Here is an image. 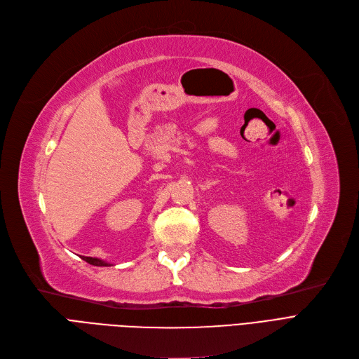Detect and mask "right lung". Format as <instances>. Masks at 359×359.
Here are the masks:
<instances>
[{
    "label": "right lung",
    "mask_w": 359,
    "mask_h": 359,
    "mask_svg": "<svg viewBox=\"0 0 359 359\" xmlns=\"http://www.w3.org/2000/svg\"><path fill=\"white\" fill-rule=\"evenodd\" d=\"M83 260H86L87 263H90V265L93 266H110V263L102 260V259H97V257H88V256H83Z\"/></svg>",
    "instance_id": "obj_1"
}]
</instances>
